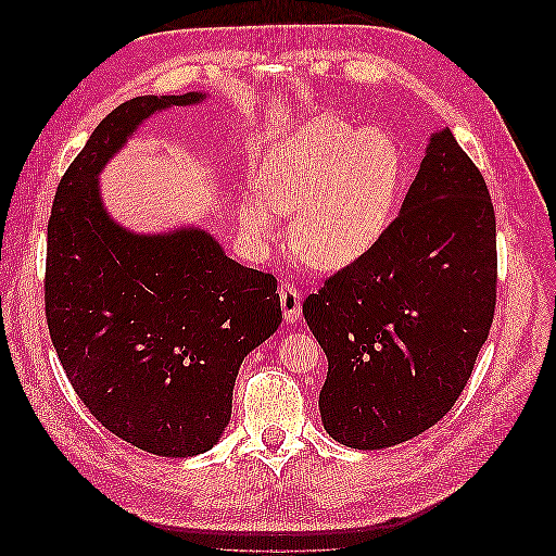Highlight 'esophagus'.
<instances>
[{
	"mask_svg": "<svg viewBox=\"0 0 556 556\" xmlns=\"http://www.w3.org/2000/svg\"><path fill=\"white\" fill-rule=\"evenodd\" d=\"M278 294H280V306H282L285 319H288V323H296V319L301 317V294H299V290L290 282H282L278 288Z\"/></svg>",
	"mask_w": 556,
	"mask_h": 556,
	"instance_id": "34e87169",
	"label": "esophagus"
}]
</instances>
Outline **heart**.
<instances>
[{"instance_id": "b5f03b06", "label": "heart", "mask_w": 556, "mask_h": 556, "mask_svg": "<svg viewBox=\"0 0 556 556\" xmlns=\"http://www.w3.org/2000/svg\"><path fill=\"white\" fill-rule=\"evenodd\" d=\"M401 155L382 134H359L339 117L301 125L257 174L239 223L248 239L276 245L278 215H292V248L306 264L336 271L362 260L390 225Z\"/></svg>"}]
</instances>
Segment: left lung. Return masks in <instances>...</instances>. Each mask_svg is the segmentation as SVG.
<instances>
[{
  "instance_id": "obj_1",
  "label": "left lung",
  "mask_w": 556,
  "mask_h": 556,
  "mask_svg": "<svg viewBox=\"0 0 556 556\" xmlns=\"http://www.w3.org/2000/svg\"><path fill=\"white\" fill-rule=\"evenodd\" d=\"M494 306L490 190L452 131L435 129L382 239L304 301L329 362L327 433L382 450L433 427L466 387Z\"/></svg>"
}]
</instances>
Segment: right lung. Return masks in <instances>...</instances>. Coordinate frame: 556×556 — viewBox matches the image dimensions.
<instances>
[{"mask_svg": "<svg viewBox=\"0 0 556 556\" xmlns=\"http://www.w3.org/2000/svg\"><path fill=\"white\" fill-rule=\"evenodd\" d=\"M204 99L143 94L111 111L48 220L46 319L66 378L111 433L160 457L223 439L243 359L282 323L276 278L227 257L206 229L137 233L104 206L99 174L139 125Z\"/></svg>", "mask_w": 556, "mask_h": 556, "instance_id": "right-lung-1", "label": "right lung"}]
</instances>
